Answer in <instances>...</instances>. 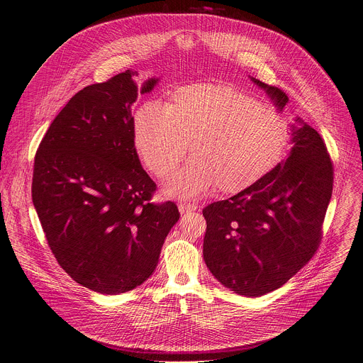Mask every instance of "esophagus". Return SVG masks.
<instances>
[{"label": "esophagus", "mask_w": 363, "mask_h": 363, "mask_svg": "<svg viewBox=\"0 0 363 363\" xmlns=\"http://www.w3.org/2000/svg\"><path fill=\"white\" fill-rule=\"evenodd\" d=\"M178 208H179V213L181 214H186V213H192L195 211L198 206L195 203H191V202H179L178 203Z\"/></svg>", "instance_id": "esophagus-1"}]
</instances>
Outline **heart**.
<instances>
[{"mask_svg":"<svg viewBox=\"0 0 363 363\" xmlns=\"http://www.w3.org/2000/svg\"><path fill=\"white\" fill-rule=\"evenodd\" d=\"M135 146L145 167L164 178L186 157L165 185L174 198H195L216 186L225 194L245 191L283 161L290 126L255 97L223 84L177 89L169 105L146 101L133 125Z\"/></svg>","mask_w":363,"mask_h":363,"instance_id":"heart-1","label":"heart"}]
</instances>
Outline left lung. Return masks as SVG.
<instances>
[{"instance_id":"1","label":"left lung","mask_w":363,"mask_h":363,"mask_svg":"<svg viewBox=\"0 0 363 363\" xmlns=\"http://www.w3.org/2000/svg\"><path fill=\"white\" fill-rule=\"evenodd\" d=\"M266 90L281 112L287 94ZM287 160L264 179L202 210L203 260L227 289L258 297L287 283L316 252L333 189V165L322 136L300 118Z\"/></svg>"}]
</instances>
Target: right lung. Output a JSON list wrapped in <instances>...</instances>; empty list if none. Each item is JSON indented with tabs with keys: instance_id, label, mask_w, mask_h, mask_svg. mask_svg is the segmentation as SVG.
<instances>
[{
	"instance_id": "1",
	"label": "right lung",
	"mask_w": 363,
	"mask_h": 363,
	"mask_svg": "<svg viewBox=\"0 0 363 363\" xmlns=\"http://www.w3.org/2000/svg\"><path fill=\"white\" fill-rule=\"evenodd\" d=\"M136 72L77 91L51 122L34 158L31 196L50 250L79 284L119 294L158 266L179 220L175 202H150L157 189L135 147ZM158 79H147L149 93Z\"/></svg>"
}]
</instances>
